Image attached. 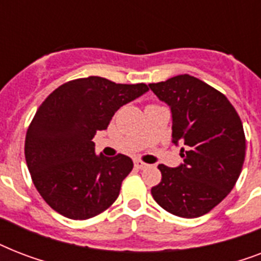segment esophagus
<instances>
[{
    "label": "esophagus",
    "instance_id": "34e87169",
    "mask_svg": "<svg viewBox=\"0 0 261 261\" xmlns=\"http://www.w3.org/2000/svg\"><path fill=\"white\" fill-rule=\"evenodd\" d=\"M134 165L135 168H138V169H145L147 167V164H145L141 160H134Z\"/></svg>",
    "mask_w": 261,
    "mask_h": 261
}]
</instances>
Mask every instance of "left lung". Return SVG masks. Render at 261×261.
<instances>
[{"mask_svg":"<svg viewBox=\"0 0 261 261\" xmlns=\"http://www.w3.org/2000/svg\"><path fill=\"white\" fill-rule=\"evenodd\" d=\"M149 87L171 107L172 139L182 145L184 159L177 168L160 164L163 177L151 195L171 214L202 217L226 198L241 173L243 122L225 94L190 74Z\"/></svg>","mask_w":261,"mask_h":261,"instance_id":"8db88e82","label":"left lung"}]
</instances>
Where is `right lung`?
<instances>
[{"mask_svg": "<svg viewBox=\"0 0 261 261\" xmlns=\"http://www.w3.org/2000/svg\"><path fill=\"white\" fill-rule=\"evenodd\" d=\"M147 90L146 84H115L90 75L47 96L27 130L24 153L32 181L53 210L88 219L118 199L133 160L96 155L92 139L120 107Z\"/></svg>", "mask_w": 261, "mask_h": 261, "instance_id": "obj_1", "label": "right lung"}]
</instances>
